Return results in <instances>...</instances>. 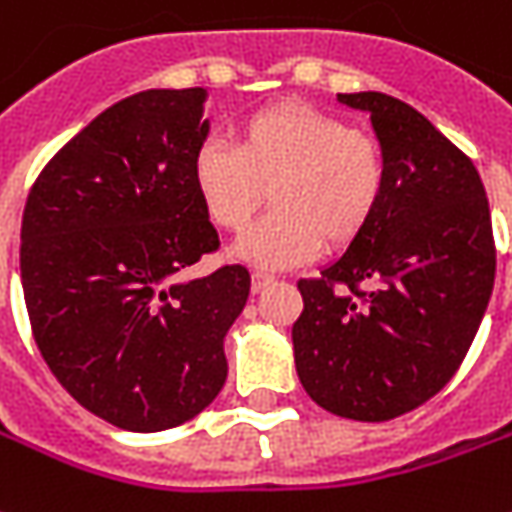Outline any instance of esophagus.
Here are the masks:
<instances>
[{"mask_svg":"<svg viewBox=\"0 0 512 512\" xmlns=\"http://www.w3.org/2000/svg\"><path fill=\"white\" fill-rule=\"evenodd\" d=\"M274 283H277V277H274V274H269V271H255V274H252V291H255V294L266 291V288Z\"/></svg>","mask_w":512,"mask_h":512,"instance_id":"esophagus-1","label":"esophagus"}]
</instances>
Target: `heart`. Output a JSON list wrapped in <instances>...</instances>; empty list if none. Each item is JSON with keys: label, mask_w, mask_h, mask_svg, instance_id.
Masks as SVG:
<instances>
[{"label": "heart", "mask_w": 512, "mask_h": 512, "mask_svg": "<svg viewBox=\"0 0 512 512\" xmlns=\"http://www.w3.org/2000/svg\"><path fill=\"white\" fill-rule=\"evenodd\" d=\"M387 179L378 139L300 100L249 114L235 145L210 137L193 156L198 201L218 229L243 232L271 187L274 212L235 246L260 269L308 263L325 243L350 246L381 210Z\"/></svg>", "instance_id": "b5f03b06"}]
</instances>
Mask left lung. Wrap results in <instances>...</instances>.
<instances>
[{
    "label": "left lung",
    "mask_w": 512,
    "mask_h": 512,
    "mask_svg": "<svg viewBox=\"0 0 512 512\" xmlns=\"http://www.w3.org/2000/svg\"><path fill=\"white\" fill-rule=\"evenodd\" d=\"M370 111L387 156L373 224L314 280L291 328L305 392L333 415L381 423L434 398L488 308L496 246L474 162L409 103L339 95Z\"/></svg>",
    "instance_id": "obj_1"
}]
</instances>
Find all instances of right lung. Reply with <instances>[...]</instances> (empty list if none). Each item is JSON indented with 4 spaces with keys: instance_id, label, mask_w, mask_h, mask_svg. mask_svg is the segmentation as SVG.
<instances>
[{
    "instance_id": "add662e5",
    "label": "right lung",
    "mask_w": 512,
    "mask_h": 512,
    "mask_svg": "<svg viewBox=\"0 0 512 512\" xmlns=\"http://www.w3.org/2000/svg\"><path fill=\"white\" fill-rule=\"evenodd\" d=\"M207 89H148L97 114L38 173L22 218V288L61 387L125 431L182 426L227 381L243 266L179 280L218 249L193 184Z\"/></svg>"
}]
</instances>
